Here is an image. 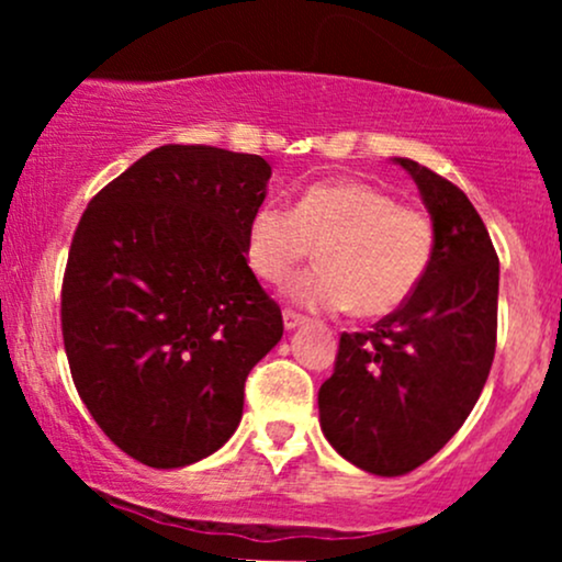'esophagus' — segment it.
I'll use <instances>...</instances> for the list:
<instances>
[{
  "label": "esophagus",
  "mask_w": 562,
  "mask_h": 562,
  "mask_svg": "<svg viewBox=\"0 0 562 562\" xmlns=\"http://www.w3.org/2000/svg\"><path fill=\"white\" fill-rule=\"evenodd\" d=\"M282 322H285V330H295V327H301L303 322H306V317H301V314L285 308V312H282Z\"/></svg>",
  "instance_id": "34e87169"
}]
</instances>
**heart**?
<instances>
[{"instance_id":"obj_1","label":"heart","mask_w":562,"mask_h":562,"mask_svg":"<svg viewBox=\"0 0 562 562\" xmlns=\"http://www.w3.org/2000/svg\"><path fill=\"white\" fill-rule=\"evenodd\" d=\"M317 245L319 263L293 277L288 299L312 312L353 306L383 317L415 293L434 259V222L362 179L314 182L293 209L263 203L245 232L256 277L280 285Z\"/></svg>"}]
</instances>
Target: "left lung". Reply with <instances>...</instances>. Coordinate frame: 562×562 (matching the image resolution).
<instances>
[{
  "label": "left lung",
  "instance_id": "1",
  "mask_svg": "<svg viewBox=\"0 0 562 562\" xmlns=\"http://www.w3.org/2000/svg\"><path fill=\"white\" fill-rule=\"evenodd\" d=\"M434 222V259L420 285L372 333L340 335L319 389L322 434L344 460L375 475L428 462L479 402L496 348L499 259L460 187L409 158Z\"/></svg>",
  "mask_w": 562,
  "mask_h": 562
}]
</instances>
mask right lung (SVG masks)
<instances>
[{
  "label": "right lung",
  "instance_id": "right-lung-1",
  "mask_svg": "<svg viewBox=\"0 0 562 562\" xmlns=\"http://www.w3.org/2000/svg\"><path fill=\"white\" fill-rule=\"evenodd\" d=\"M272 166L164 145L83 211L63 280L76 391L119 449L171 470L214 454L243 417L245 378L282 338L245 259Z\"/></svg>",
  "mask_w": 562,
  "mask_h": 562
}]
</instances>
